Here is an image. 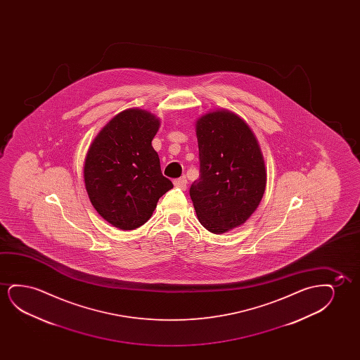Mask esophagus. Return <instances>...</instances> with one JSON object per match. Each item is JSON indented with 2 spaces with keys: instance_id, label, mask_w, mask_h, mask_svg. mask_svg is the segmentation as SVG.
I'll return each instance as SVG.
<instances>
[{
  "instance_id": "esophagus-1",
  "label": "esophagus",
  "mask_w": 360,
  "mask_h": 360,
  "mask_svg": "<svg viewBox=\"0 0 360 360\" xmlns=\"http://www.w3.org/2000/svg\"><path fill=\"white\" fill-rule=\"evenodd\" d=\"M173 184H174L176 187L181 188V189L184 191V189L187 188V179H186V177L177 178V179L173 181Z\"/></svg>"
}]
</instances>
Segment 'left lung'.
I'll list each match as a JSON object with an SVG mask.
<instances>
[{
	"instance_id": "obj_1",
	"label": "left lung",
	"mask_w": 360,
	"mask_h": 360,
	"mask_svg": "<svg viewBox=\"0 0 360 360\" xmlns=\"http://www.w3.org/2000/svg\"><path fill=\"white\" fill-rule=\"evenodd\" d=\"M200 176L189 189L198 220L225 233L250 219L266 191L261 148L243 119L226 109L204 114L195 124Z\"/></svg>"
}]
</instances>
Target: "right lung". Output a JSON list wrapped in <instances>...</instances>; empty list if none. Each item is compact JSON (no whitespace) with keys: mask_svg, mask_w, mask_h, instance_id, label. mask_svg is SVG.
I'll return each instance as SVG.
<instances>
[{"mask_svg":"<svg viewBox=\"0 0 360 360\" xmlns=\"http://www.w3.org/2000/svg\"><path fill=\"white\" fill-rule=\"evenodd\" d=\"M160 119L148 110L125 109L91 143L84 177L99 215L120 230H134L153 215L158 199L172 189L151 141Z\"/></svg>","mask_w":360,"mask_h":360,"instance_id":"obj_1","label":"right lung"}]
</instances>
